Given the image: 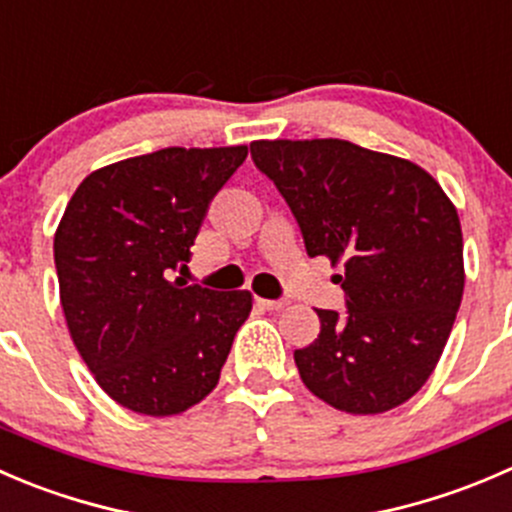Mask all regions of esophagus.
Here are the masks:
<instances>
[{"instance_id":"esophagus-1","label":"esophagus","mask_w":512,"mask_h":512,"mask_svg":"<svg viewBox=\"0 0 512 512\" xmlns=\"http://www.w3.org/2000/svg\"><path fill=\"white\" fill-rule=\"evenodd\" d=\"M258 306L266 308V311H283L288 306V301H283V298H276V301H271V298H258Z\"/></svg>"}]
</instances>
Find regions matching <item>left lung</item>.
<instances>
[{
  "instance_id": "left-lung-1",
  "label": "left lung",
  "mask_w": 512,
  "mask_h": 512,
  "mask_svg": "<svg viewBox=\"0 0 512 512\" xmlns=\"http://www.w3.org/2000/svg\"><path fill=\"white\" fill-rule=\"evenodd\" d=\"M308 256H326L346 313L316 308L321 333L293 353L308 391L353 416L421 391L463 298V234L438 181L413 161L343 139L254 141Z\"/></svg>"
}]
</instances>
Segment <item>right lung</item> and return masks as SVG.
<instances>
[{"mask_svg":"<svg viewBox=\"0 0 512 512\" xmlns=\"http://www.w3.org/2000/svg\"><path fill=\"white\" fill-rule=\"evenodd\" d=\"M246 146L181 149L116 161L74 191L54 234L64 318L79 356L119 406L176 416L216 388L249 291L186 286L211 199Z\"/></svg>","mask_w":512,"mask_h":512,"instance_id":"obj_1","label":"right lung"}]
</instances>
